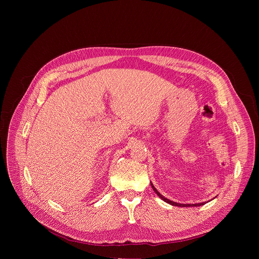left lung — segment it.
Masks as SVG:
<instances>
[{"label": "left lung", "instance_id": "8db88e82", "mask_svg": "<svg viewBox=\"0 0 259 259\" xmlns=\"http://www.w3.org/2000/svg\"><path fill=\"white\" fill-rule=\"evenodd\" d=\"M151 186H152V188H153L154 192L157 194V196H158L159 198H161L164 202H166V203H168V204H170V205H172V206H177V207H199V206H202V205H204V204H206V203H207V202L198 203V204H180V203H176V202H173V201H171V200H169V199L165 198L164 196H162V195L158 192V190L154 187V184H153L152 182H151Z\"/></svg>", "mask_w": 259, "mask_h": 259}]
</instances>
